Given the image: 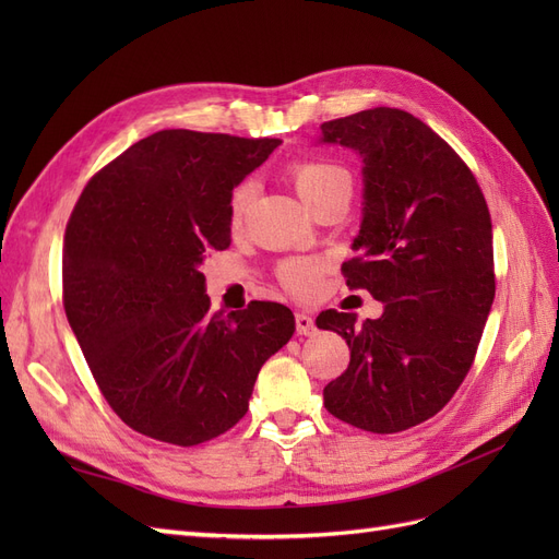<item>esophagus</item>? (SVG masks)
<instances>
[{
  "instance_id": "esophagus-1",
  "label": "esophagus",
  "mask_w": 559,
  "mask_h": 559,
  "mask_svg": "<svg viewBox=\"0 0 559 559\" xmlns=\"http://www.w3.org/2000/svg\"><path fill=\"white\" fill-rule=\"evenodd\" d=\"M296 333L298 335H314L317 333L314 319L308 312H296Z\"/></svg>"
}]
</instances>
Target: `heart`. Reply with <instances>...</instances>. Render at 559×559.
<instances>
[{"mask_svg": "<svg viewBox=\"0 0 559 559\" xmlns=\"http://www.w3.org/2000/svg\"><path fill=\"white\" fill-rule=\"evenodd\" d=\"M289 179L294 189L302 198L308 207H317L321 200L333 193H352V175L343 165L321 160V158H298L289 165ZM253 181L245 179L235 186L228 202V222L230 228H242L253 200ZM324 273V261L321 259H286L277 267L280 282L292 294H310L319 275Z\"/></svg>", "mask_w": 559, "mask_h": 559, "instance_id": "obj_1", "label": "heart"}]
</instances>
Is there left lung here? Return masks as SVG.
<instances>
[{
  "instance_id": "obj_1",
  "label": "left lung",
  "mask_w": 559,
  "mask_h": 559,
  "mask_svg": "<svg viewBox=\"0 0 559 559\" xmlns=\"http://www.w3.org/2000/svg\"><path fill=\"white\" fill-rule=\"evenodd\" d=\"M321 142L364 158V222L343 263L380 319L326 310L349 366L324 386L326 411L370 433H399L443 411L476 359L495 300L492 218L460 154L419 118L376 107L321 123Z\"/></svg>"
}]
</instances>
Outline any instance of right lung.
<instances>
[{
  "label": "right lung",
  "mask_w": 559,
  "mask_h": 559,
  "mask_svg": "<svg viewBox=\"0 0 559 559\" xmlns=\"http://www.w3.org/2000/svg\"><path fill=\"white\" fill-rule=\"evenodd\" d=\"M280 140L160 130L95 173L64 230L62 306L99 392L126 425L181 448L245 417L292 310L210 312L205 253L230 247L235 186Z\"/></svg>",
  "instance_id": "add662e5"
}]
</instances>
